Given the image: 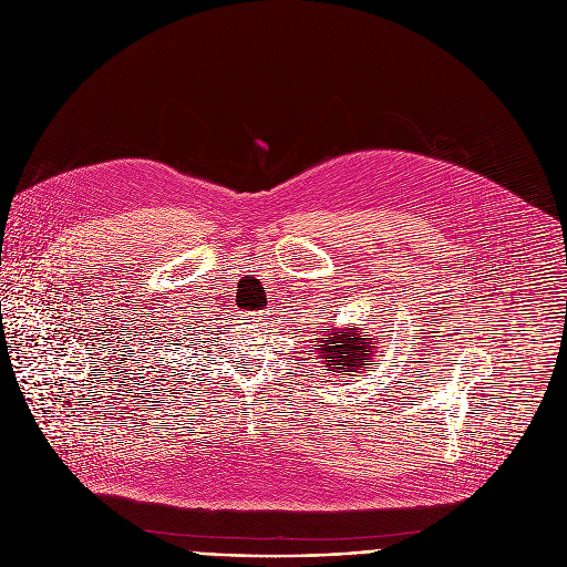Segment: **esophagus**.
Segmentation results:
<instances>
[{"label":"esophagus","mask_w":567,"mask_h":567,"mask_svg":"<svg viewBox=\"0 0 567 567\" xmlns=\"http://www.w3.org/2000/svg\"><path fill=\"white\" fill-rule=\"evenodd\" d=\"M267 316H269V311H260V313H256V318H258V320H267Z\"/></svg>","instance_id":"1"}]
</instances>
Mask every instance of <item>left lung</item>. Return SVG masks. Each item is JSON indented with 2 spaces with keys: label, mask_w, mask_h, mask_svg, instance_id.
I'll list each match as a JSON object with an SVG mask.
<instances>
[{
  "label": "left lung",
  "mask_w": 567,
  "mask_h": 567,
  "mask_svg": "<svg viewBox=\"0 0 567 567\" xmlns=\"http://www.w3.org/2000/svg\"><path fill=\"white\" fill-rule=\"evenodd\" d=\"M322 337H326V334H322ZM363 337H368V334L365 332L357 334V332H352V328L341 330V332L330 330L326 341L313 339V343H322V346H316L313 350H318L322 354V359H326V365L332 368L334 372H357L363 365H368V359H370L368 352L374 346V339L368 341Z\"/></svg>",
  "instance_id": "1"
}]
</instances>
